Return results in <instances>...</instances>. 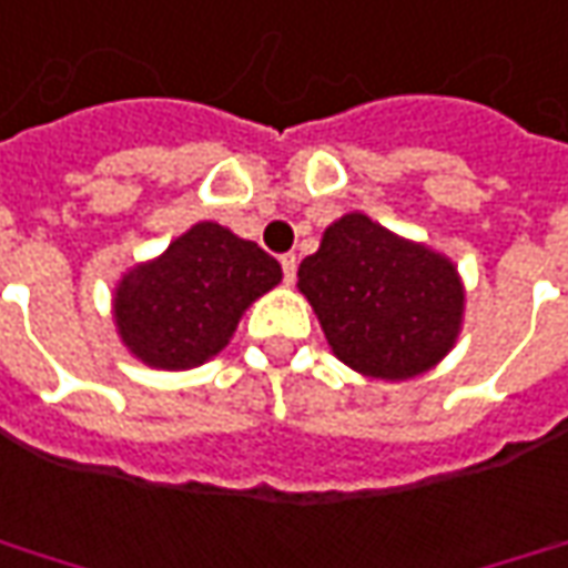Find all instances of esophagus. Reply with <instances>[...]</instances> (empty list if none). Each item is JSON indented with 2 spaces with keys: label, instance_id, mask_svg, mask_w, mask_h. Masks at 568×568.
<instances>
[{
  "label": "esophagus",
  "instance_id": "1",
  "mask_svg": "<svg viewBox=\"0 0 568 568\" xmlns=\"http://www.w3.org/2000/svg\"><path fill=\"white\" fill-rule=\"evenodd\" d=\"M280 264H283L285 283H288V285L295 283V270H298V257H295V254H283V257H280Z\"/></svg>",
  "mask_w": 568,
  "mask_h": 568
}]
</instances>
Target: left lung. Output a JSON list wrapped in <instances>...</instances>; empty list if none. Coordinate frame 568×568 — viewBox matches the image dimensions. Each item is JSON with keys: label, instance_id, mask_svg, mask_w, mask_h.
Segmentation results:
<instances>
[{"label": "left lung", "instance_id": "8db88e82", "mask_svg": "<svg viewBox=\"0 0 568 568\" xmlns=\"http://www.w3.org/2000/svg\"><path fill=\"white\" fill-rule=\"evenodd\" d=\"M298 288L335 357L369 379L423 376L460 338L457 264L361 211L326 226L320 248L301 261Z\"/></svg>", "mask_w": 568, "mask_h": 568}]
</instances>
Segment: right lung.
<instances>
[{
  "instance_id": "obj_1",
  "label": "right lung",
  "mask_w": 568,
  "mask_h": 568,
  "mask_svg": "<svg viewBox=\"0 0 568 568\" xmlns=\"http://www.w3.org/2000/svg\"><path fill=\"white\" fill-rule=\"evenodd\" d=\"M283 267L214 220L176 235L123 273L111 314L123 348L152 369H192L230 345L242 314L276 288Z\"/></svg>"
}]
</instances>
